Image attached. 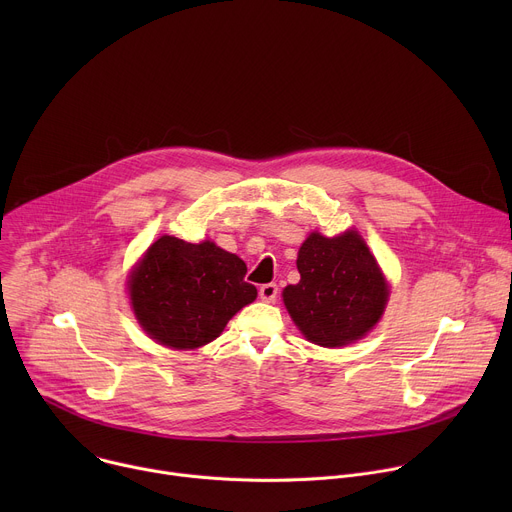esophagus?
I'll use <instances>...</instances> for the list:
<instances>
[{"mask_svg": "<svg viewBox=\"0 0 512 512\" xmlns=\"http://www.w3.org/2000/svg\"><path fill=\"white\" fill-rule=\"evenodd\" d=\"M277 294H279V287L275 285V283H265V285H261L259 287V298L263 300V302H275L277 300Z\"/></svg>", "mask_w": 512, "mask_h": 512, "instance_id": "34e87169", "label": "esophagus"}]
</instances>
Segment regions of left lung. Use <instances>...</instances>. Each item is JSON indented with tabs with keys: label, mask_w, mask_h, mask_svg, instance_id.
<instances>
[{
	"label": "left lung",
	"mask_w": 512,
	"mask_h": 512,
	"mask_svg": "<svg viewBox=\"0 0 512 512\" xmlns=\"http://www.w3.org/2000/svg\"><path fill=\"white\" fill-rule=\"evenodd\" d=\"M298 271L302 279L283 289V304L310 342L346 346L381 320L389 283L358 231L310 233L298 253Z\"/></svg>",
	"instance_id": "8db88e82"
}]
</instances>
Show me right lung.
Returning a JSON list of instances; mask_svg holds the SVG:
<instances>
[{"label": "right lung", "instance_id": "add662e5", "mask_svg": "<svg viewBox=\"0 0 512 512\" xmlns=\"http://www.w3.org/2000/svg\"><path fill=\"white\" fill-rule=\"evenodd\" d=\"M247 265L212 241L160 237L133 267L127 289L133 314L152 340L194 350L221 336L227 322L257 298Z\"/></svg>", "mask_w": 512, "mask_h": 512}]
</instances>
